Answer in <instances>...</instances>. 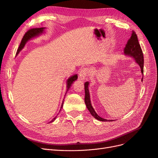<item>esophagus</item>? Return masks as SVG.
I'll return each mask as SVG.
<instances>
[{"label":"esophagus","instance_id":"34e87169","mask_svg":"<svg viewBox=\"0 0 158 158\" xmlns=\"http://www.w3.org/2000/svg\"><path fill=\"white\" fill-rule=\"evenodd\" d=\"M88 70L87 68H83L80 70L79 74V78L80 80H84L88 77Z\"/></svg>","mask_w":158,"mask_h":158}]
</instances>
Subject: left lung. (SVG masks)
I'll use <instances>...</instances> for the list:
<instances>
[{
  "label": "left lung",
  "mask_w": 158,
  "mask_h": 158,
  "mask_svg": "<svg viewBox=\"0 0 158 158\" xmlns=\"http://www.w3.org/2000/svg\"><path fill=\"white\" fill-rule=\"evenodd\" d=\"M124 53L126 55L129 56L131 57H133L135 59L136 62H137L141 69V73L143 74L144 72V57H143V50L141 49L140 45L138 40L137 35H136V32L133 31H132V34L130 39L128 40L127 44H126V47L124 48ZM143 80V78H142V81ZM88 85L89 82L88 81H86L84 84V89H85V103L86 105L87 108L90 112L91 114L95 118L99 121L102 122H107L110 121L112 122V120H108V119H104L101 118L99 116L97 115V114L94 110V108L92 107L91 101H90V98H89V89H88Z\"/></svg>",
  "instance_id": "left-lung-1"
}]
</instances>
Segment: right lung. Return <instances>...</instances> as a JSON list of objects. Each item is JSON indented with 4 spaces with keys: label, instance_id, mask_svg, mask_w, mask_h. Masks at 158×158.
<instances>
[{
    "label": "right lung",
    "instance_id": "add662e5",
    "mask_svg": "<svg viewBox=\"0 0 158 158\" xmlns=\"http://www.w3.org/2000/svg\"><path fill=\"white\" fill-rule=\"evenodd\" d=\"M44 28H43V27H42V28H34V29H29V31H27L25 32V34L24 35L22 40H21V42L20 44H19V48H18V49L17 52H16V55H18V54L19 53V52L21 50H22L23 48L24 47V46H25V43H26L27 41H28L29 40H30L31 39H32V38H33V37H35V36H38L39 35L41 34L42 32H43V31H44ZM77 78H78V75H77V74H75V75L73 76V77H70V78L67 80V91H68V89L70 88V85H71V84L73 83V81H75ZM63 102H64V101L63 102L62 105H61V108L63 107ZM56 117H57V116H56ZM56 117L54 118L50 122H53L54 120H55ZM50 122H49V123H50Z\"/></svg>",
    "mask_w": 158,
    "mask_h": 158
}]
</instances>
